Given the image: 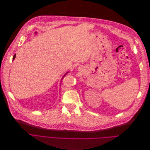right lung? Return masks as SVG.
<instances>
[{"label": "right lung", "mask_w": 150, "mask_h": 150, "mask_svg": "<svg viewBox=\"0 0 150 150\" xmlns=\"http://www.w3.org/2000/svg\"><path fill=\"white\" fill-rule=\"evenodd\" d=\"M35 33H37V32H35ZM15 57H16V54H15V55H14V56H13V60H15ZM68 73H69V71H68V72H67V73H65V74H64V75H63V77H62V80L63 79V77H65V76H66V75H67V74Z\"/></svg>", "instance_id": "right-lung-1"}]
</instances>
